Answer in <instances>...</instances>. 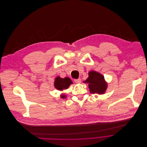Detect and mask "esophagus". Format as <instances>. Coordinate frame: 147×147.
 Masks as SVG:
<instances>
[{"instance_id":"34e87169","label":"esophagus","mask_w":147,"mask_h":147,"mask_svg":"<svg viewBox=\"0 0 147 147\" xmlns=\"http://www.w3.org/2000/svg\"><path fill=\"white\" fill-rule=\"evenodd\" d=\"M74 82H75L76 83H81V79L78 78V79H75V80H74Z\"/></svg>"}]
</instances>
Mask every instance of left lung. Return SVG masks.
I'll return each instance as SVG.
<instances>
[{
	"mask_svg": "<svg viewBox=\"0 0 147 147\" xmlns=\"http://www.w3.org/2000/svg\"><path fill=\"white\" fill-rule=\"evenodd\" d=\"M89 84L90 92L93 94H102L107 89V83L104 79V76L101 74L92 71L89 72V77L83 82Z\"/></svg>",
	"mask_w": 147,
	"mask_h": 147,
	"instance_id": "obj_1",
	"label": "left lung"
}]
</instances>
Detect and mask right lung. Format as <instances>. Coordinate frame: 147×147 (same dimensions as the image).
<instances>
[{
    "mask_svg": "<svg viewBox=\"0 0 147 147\" xmlns=\"http://www.w3.org/2000/svg\"><path fill=\"white\" fill-rule=\"evenodd\" d=\"M72 83H73L69 78L67 77L65 78H61L60 76H57L54 81V87L57 90L62 91L63 90L67 89ZM61 97L64 98L66 97V96L61 94Z\"/></svg>",
    "mask_w": 147,
    "mask_h": 147,
    "instance_id": "add662e5",
    "label": "right lung"
}]
</instances>
